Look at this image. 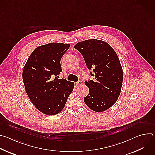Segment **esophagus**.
<instances>
[{"mask_svg": "<svg viewBox=\"0 0 155 155\" xmlns=\"http://www.w3.org/2000/svg\"><path fill=\"white\" fill-rule=\"evenodd\" d=\"M76 83V84L77 85V86H80V85H81V84H82V81H81V80H79L78 81H77V82H76L75 83Z\"/></svg>", "mask_w": 155, "mask_h": 155, "instance_id": "obj_1", "label": "esophagus"}]
</instances>
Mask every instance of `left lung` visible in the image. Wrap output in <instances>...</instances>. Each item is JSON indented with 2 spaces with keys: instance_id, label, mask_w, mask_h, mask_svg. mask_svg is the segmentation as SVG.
<instances>
[{
  "instance_id": "8db88e82",
  "label": "left lung",
  "mask_w": 155,
  "mask_h": 155,
  "mask_svg": "<svg viewBox=\"0 0 155 155\" xmlns=\"http://www.w3.org/2000/svg\"><path fill=\"white\" fill-rule=\"evenodd\" d=\"M74 48L83 56L93 80L85 81L89 94L84 97L86 105L96 112L111 107L120 94L123 79L120 59L107 42L97 39L80 41Z\"/></svg>"
}]
</instances>
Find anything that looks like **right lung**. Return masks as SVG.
Masks as SVG:
<instances>
[{
	"mask_svg": "<svg viewBox=\"0 0 155 155\" xmlns=\"http://www.w3.org/2000/svg\"><path fill=\"white\" fill-rule=\"evenodd\" d=\"M69 47V44L62 43L40 46L31 54L24 67L26 92L35 107L44 114H59L74 90V82L58 78L62 72L61 58Z\"/></svg>",
	"mask_w": 155,
	"mask_h": 155,
	"instance_id": "1",
	"label": "right lung"
}]
</instances>
